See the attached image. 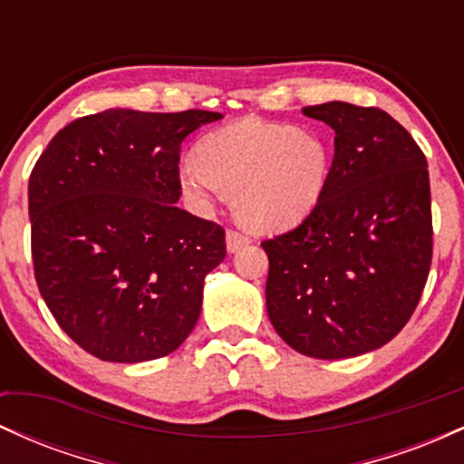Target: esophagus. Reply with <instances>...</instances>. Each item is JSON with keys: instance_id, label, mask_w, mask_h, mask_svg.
<instances>
[{"instance_id": "esophagus-1", "label": "esophagus", "mask_w": 464, "mask_h": 464, "mask_svg": "<svg viewBox=\"0 0 464 464\" xmlns=\"http://www.w3.org/2000/svg\"><path fill=\"white\" fill-rule=\"evenodd\" d=\"M248 242H250L248 236L239 233L237 228H228V231H227V248H228V253H237V250L246 246Z\"/></svg>"}]
</instances>
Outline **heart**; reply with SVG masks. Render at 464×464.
Masks as SVG:
<instances>
[{"mask_svg": "<svg viewBox=\"0 0 464 464\" xmlns=\"http://www.w3.org/2000/svg\"><path fill=\"white\" fill-rule=\"evenodd\" d=\"M332 172L329 143L314 130L239 120L205 135L180 163V188L209 207L233 191L236 211L255 231H284L312 214Z\"/></svg>", "mask_w": 464, "mask_h": 464, "instance_id": "obj_1", "label": "heart"}]
</instances>
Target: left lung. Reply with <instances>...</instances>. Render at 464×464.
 <instances>
[{
	"instance_id": "8db88e82",
	"label": "left lung",
	"mask_w": 464,
	"mask_h": 464,
	"mask_svg": "<svg viewBox=\"0 0 464 464\" xmlns=\"http://www.w3.org/2000/svg\"><path fill=\"white\" fill-rule=\"evenodd\" d=\"M303 115L332 126L334 161L314 211L266 239V310L303 355L343 360L384 347L419 305L432 264L425 154L375 106L327 102Z\"/></svg>"
}]
</instances>
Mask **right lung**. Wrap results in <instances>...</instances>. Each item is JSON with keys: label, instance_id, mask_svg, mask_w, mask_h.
<instances>
[{"label": "right lung", "instance_id": "right-lung-1", "mask_svg": "<svg viewBox=\"0 0 464 464\" xmlns=\"http://www.w3.org/2000/svg\"><path fill=\"white\" fill-rule=\"evenodd\" d=\"M211 111L109 109L58 130L28 185L41 296L78 347L104 362L177 351L200 316L225 228L177 207L180 143Z\"/></svg>", "mask_w": 464, "mask_h": 464}]
</instances>
